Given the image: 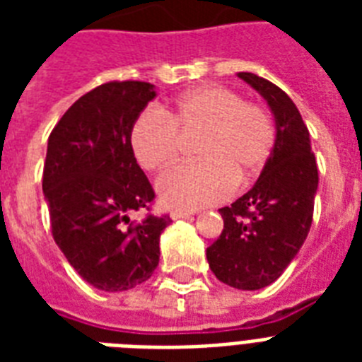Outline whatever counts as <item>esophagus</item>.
<instances>
[{
    "label": "esophagus",
    "instance_id": "esophagus-1",
    "mask_svg": "<svg viewBox=\"0 0 362 362\" xmlns=\"http://www.w3.org/2000/svg\"><path fill=\"white\" fill-rule=\"evenodd\" d=\"M192 214L193 212H187V210H173V212H170V218H173V220H182V218H189Z\"/></svg>",
    "mask_w": 362,
    "mask_h": 362
}]
</instances>
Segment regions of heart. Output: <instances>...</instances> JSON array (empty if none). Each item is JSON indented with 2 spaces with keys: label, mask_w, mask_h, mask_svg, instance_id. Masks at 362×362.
Segmentation results:
<instances>
[{
  "label": "heart",
  "mask_w": 362,
  "mask_h": 362,
  "mask_svg": "<svg viewBox=\"0 0 362 362\" xmlns=\"http://www.w3.org/2000/svg\"><path fill=\"white\" fill-rule=\"evenodd\" d=\"M201 133L199 161L178 165L159 176L158 195L175 209L220 203L261 173L272 156L276 129L263 107L246 103L229 88L203 86L187 92L169 110L146 109L131 129V148L142 169L159 170L178 159L180 134Z\"/></svg>",
  "instance_id": "b5f03b06"
}]
</instances>
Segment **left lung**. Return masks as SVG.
Returning a JSON list of instances; mask_svg holds the SVG:
<instances>
[{
  "mask_svg": "<svg viewBox=\"0 0 362 362\" xmlns=\"http://www.w3.org/2000/svg\"><path fill=\"white\" fill-rule=\"evenodd\" d=\"M238 78L269 103L274 150L252 189L220 209L223 231L206 247V259L218 280L255 291L280 278L308 237L320 178L308 127L291 98L253 73Z\"/></svg>",
  "mask_w": 362,
  "mask_h": 362,
  "instance_id": "8db88e82",
  "label": "left lung"
}]
</instances>
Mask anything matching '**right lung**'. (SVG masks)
Instances as JSON below:
<instances>
[{
  "mask_svg": "<svg viewBox=\"0 0 362 362\" xmlns=\"http://www.w3.org/2000/svg\"><path fill=\"white\" fill-rule=\"evenodd\" d=\"M153 84L107 82L71 105L48 136L42 193L52 237L69 264L101 291H127L159 263L169 216L133 223L153 189L131 148V129Z\"/></svg>",
  "mask_w": 362,
  "mask_h": 362,
  "instance_id": "obj_1",
  "label": "right lung"
}]
</instances>
